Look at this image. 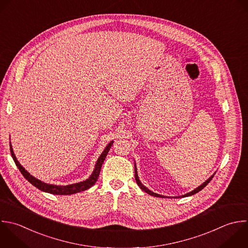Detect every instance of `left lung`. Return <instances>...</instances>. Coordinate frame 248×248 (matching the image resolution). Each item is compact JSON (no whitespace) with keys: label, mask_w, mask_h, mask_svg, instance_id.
Returning a JSON list of instances; mask_svg holds the SVG:
<instances>
[{"label":"left lung","mask_w":248,"mask_h":248,"mask_svg":"<svg viewBox=\"0 0 248 248\" xmlns=\"http://www.w3.org/2000/svg\"><path fill=\"white\" fill-rule=\"evenodd\" d=\"M214 175V174H213ZM213 175H211L206 181H204L202 185H200L198 188H196L195 190H193L192 192H190V193H187V194H185V195H183V196H181L182 198L183 197H188V196H192V195H194V194H196V193H198V192H200L202 189H203L209 182H210V180L212 179V177H213ZM135 178H136V181H137V183H138V185L143 190V191H145L147 194H149V195H151V196H154V197H158V198H164V196H162V195H159V194H156V193H154V192H151L149 189H147L145 186H143L141 183H140V179H139V176H138V172H137V168L135 167Z\"/></svg>","instance_id":"1"}]
</instances>
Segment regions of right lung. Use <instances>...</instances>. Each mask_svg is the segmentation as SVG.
<instances>
[{
  "label": "right lung",
  "mask_w": 248,
  "mask_h": 248,
  "mask_svg": "<svg viewBox=\"0 0 248 248\" xmlns=\"http://www.w3.org/2000/svg\"><path fill=\"white\" fill-rule=\"evenodd\" d=\"M112 142H109L107 147L105 148V150L103 151V153L101 154V156L99 157L97 163H96V166H95V170L93 171V173L91 174V176L89 178H87L86 180L84 181H81V182H78V183H75V184H71V185H66V186H57V185H53V184H47V183H45L37 178H35L34 176H32L27 170H25V169L19 164V162L17 161L15 153H14V150H13V147H12V144L10 143V148H11V153H12V156L14 158V161L16 163V165L17 166V168L19 169V170L21 171V173L23 174V176L32 184L34 185L35 187H37L38 189L44 191V192H47V193H50V194H55V195H72V194H76V193H78V192H81V191H84V190H87L89 189L91 186H93L98 177H99V174H100V171H101V168H102V165L108 153V150L109 148L111 147L112 145Z\"/></svg>",
  "instance_id": "obj_1"
}]
</instances>
